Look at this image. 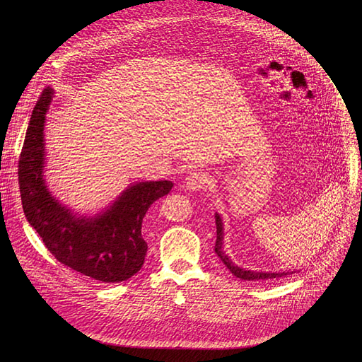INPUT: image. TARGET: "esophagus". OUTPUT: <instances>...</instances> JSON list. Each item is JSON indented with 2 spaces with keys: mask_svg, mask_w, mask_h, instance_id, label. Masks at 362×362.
<instances>
[{
  "mask_svg": "<svg viewBox=\"0 0 362 362\" xmlns=\"http://www.w3.org/2000/svg\"><path fill=\"white\" fill-rule=\"evenodd\" d=\"M183 183H185V187H186L189 192H196V190L208 187V185H209V177H208V175H206L204 172L194 170V172H192L190 175L186 176V179H185Z\"/></svg>",
  "mask_w": 362,
  "mask_h": 362,
  "instance_id": "obj_1",
  "label": "esophagus"
}]
</instances>
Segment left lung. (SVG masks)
Instances as JSON below:
<instances>
[{"label":"left lung","instance_id":"obj_1","mask_svg":"<svg viewBox=\"0 0 362 362\" xmlns=\"http://www.w3.org/2000/svg\"><path fill=\"white\" fill-rule=\"evenodd\" d=\"M216 245H215V252L218 253V256L221 257V261L223 262V265L232 272V275H235L239 279L243 281H267V279H274V278H281L284 275H288L289 272H256V271H249V269H243L239 268L238 265H235L229 256L223 252L222 246H223V223L221 216L216 214Z\"/></svg>","mask_w":362,"mask_h":362}]
</instances>
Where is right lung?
<instances>
[{"mask_svg":"<svg viewBox=\"0 0 362 362\" xmlns=\"http://www.w3.org/2000/svg\"><path fill=\"white\" fill-rule=\"evenodd\" d=\"M53 88L35 103L18 160V185L24 215L45 247L63 265L91 279L116 284L132 278L144 264L147 243L141 223L150 204L168 194L169 180L129 186L103 214L77 216L48 192L42 179L44 123Z\"/></svg>","mask_w":362,"mask_h":362,"instance_id":"obj_1","label":"right lung"}]
</instances>
